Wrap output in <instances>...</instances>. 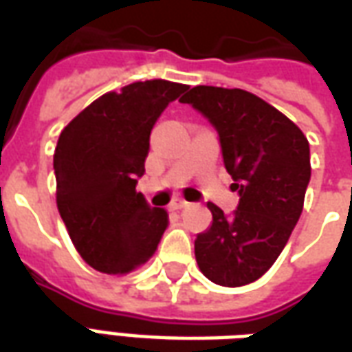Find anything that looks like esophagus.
I'll use <instances>...</instances> for the list:
<instances>
[{"mask_svg":"<svg viewBox=\"0 0 352 352\" xmlns=\"http://www.w3.org/2000/svg\"><path fill=\"white\" fill-rule=\"evenodd\" d=\"M186 206H188V201L177 198V199H173L171 204H169V211H179V209H183V207H186Z\"/></svg>","mask_w":352,"mask_h":352,"instance_id":"esophagus-1","label":"esophagus"}]
</instances>
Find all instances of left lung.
<instances>
[{
  "instance_id": "1",
  "label": "left lung",
  "mask_w": 352,
  "mask_h": 352,
  "mask_svg": "<svg viewBox=\"0 0 352 352\" xmlns=\"http://www.w3.org/2000/svg\"><path fill=\"white\" fill-rule=\"evenodd\" d=\"M219 133L239 204L232 214L207 204L213 222L196 236L201 273L222 287L260 279L294 230L311 179L309 143L280 111L241 88L194 87L181 98Z\"/></svg>"
}]
</instances>
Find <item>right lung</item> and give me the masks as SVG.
<instances>
[{
  "instance_id": "obj_1",
  "label": "right lung",
  "mask_w": 352,
  "mask_h": 352,
  "mask_svg": "<svg viewBox=\"0 0 352 352\" xmlns=\"http://www.w3.org/2000/svg\"><path fill=\"white\" fill-rule=\"evenodd\" d=\"M186 88L162 79L133 82L92 101L60 133L58 211L75 249L98 272H135L160 243L168 213L148 206L135 186L145 173L151 130Z\"/></svg>"
}]
</instances>
